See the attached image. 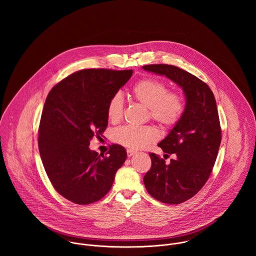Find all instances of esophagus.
<instances>
[{
	"label": "esophagus",
	"mask_w": 256,
	"mask_h": 256,
	"mask_svg": "<svg viewBox=\"0 0 256 256\" xmlns=\"http://www.w3.org/2000/svg\"><path fill=\"white\" fill-rule=\"evenodd\" d=\"M135 150H127V156H132L133 154H135Z\"/></svg>",
	"instance_id": "1"
}]
</instances>
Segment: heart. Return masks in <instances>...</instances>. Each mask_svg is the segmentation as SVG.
<instances>
[{
  "instance_id": "heart-1",
  "label": "heart",
  "mask_w": 256,
  "mask_h": 256,
  "mask_svg": "<svg viewBox=\"0 0 256 256\" xmlns=\"http://www.w3.org/2000/svg\"><path fill=\"white\" fill-rule=\"evenodd\" d=\"M134 98L145 106L148 115L164 128L176 125L182 117L185 104L182 96L168 88L162 80L146 78L137 82L132 88ZM124 110V98L120 92H115L110 98L108 104V116L111 122L121 120ZM112 140L122 146L130 148H141L156 142L158 133L152 126L125 125L116 128L111 134Z\"/></svg>"
}]
</instances>
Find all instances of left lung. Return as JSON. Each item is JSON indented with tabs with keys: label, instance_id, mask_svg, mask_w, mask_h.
Returning a JSON list of instances; mask_svg holds the SVG:
<instances>
[{
	"label": "left lung",
	"instance_id": "obj_1",
	"mask_svg": "<svg viewBox=\"0 0 256 256\" xmlns=\"http://www.w3.org/2000/svg\"><path fill=\"white\" fill-rule=\"evenodd\" d=\"M148 72L164 76L182 88L185 110L180 122L158 143L176 160L150 154L152 166L144 176L148 194L166 204H180L193 197L208 180L215 164L222 134L213 92L192 74L172 65H146Z\"/></svg>",
	"mask_w": 256,
	"mask_h": 256
}]
</instances>
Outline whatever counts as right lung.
<instances>
[{"instance_id":"obj_1","label":"right lung","mask_w":256,"mask_h":256,"mask_svg":"<svg viewBox=\"0 0 256 256\" xmlns=\"http://www.w3.org/2000/svg\"><path fill=\"white\" fill-rule=\"evenodd\" d=\"M132 74L82 70L57 84L46 98L38 130L40 156L53 187L73 203L86 205L104 197L127 158L117 144L108 156L88 146L94 135L106 131L110 98Z\"/></svg>"}]
</instances>
